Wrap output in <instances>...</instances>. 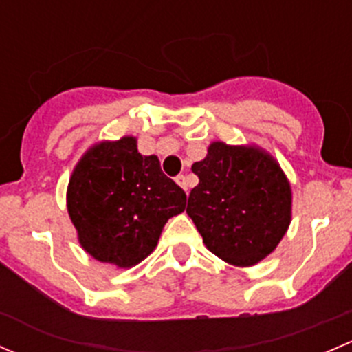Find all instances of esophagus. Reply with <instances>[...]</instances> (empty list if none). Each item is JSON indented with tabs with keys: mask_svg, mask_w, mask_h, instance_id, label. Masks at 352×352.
<instances>
[{
	"mask_svg": "<svg viewBox=\"0 0 352 352\" xmlns=\"http://www.w3.org/2000/svg\"><path fill=\"white\" fill-rule=\"evenodd\" d=\"M175 182L179 184V186L182 187V189L186 190V192H187V190H189V184H187V177L186 175H177L175 177Z\"/></svg>",
	"mask_w": 352,
	"mask_h": 352,
	"instance_id": "1",
	"label": "esophagus"
}]
</instances>
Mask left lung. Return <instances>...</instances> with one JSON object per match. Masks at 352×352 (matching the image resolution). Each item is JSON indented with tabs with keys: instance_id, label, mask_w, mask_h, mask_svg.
Returning <instances> with one entry per match:
<instances>
[{
	"instance_id": "8db88e82",
	"label": "left lung",
	"mask_w": 352,
	"mask_h": 352,
	"mask_svg": "<svg viewBox=\"0 0 352 352\" xmlns=\"http://www.w3.org/2000/svg\"><path fill=\"white\" fill-rule=\"evenodd\" d=\"M192 172L199 184L187 214L212 254L248 267L278 247L291 221V187L272 156L218 141Z\"/></svg>"
}]
</instances>
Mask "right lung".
<instances>
[{
	"label": "right lung",
	"mask_w": 352,
	"mask_h": 352,
	"mask_svg": "<svg viewBox=\"0 0 352 352\" xmlns=\"http://www.w3.org/2000/svg\"><path fill=\"white\" fill-rule=\"evenodd\" d=\"M187 196L155 155L138 153L131 136L87 151L67 186V212L81 247L100 262L131 267L153 252L165 223Z\"/></svg>",
	"instance_id": "right-lung-1"
}]
</instances>
